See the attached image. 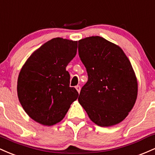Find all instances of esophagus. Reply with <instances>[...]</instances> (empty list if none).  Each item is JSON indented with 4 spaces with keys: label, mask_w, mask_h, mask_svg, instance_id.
<instances>
[{
    "label": "esophagus",
    "mask_w": 155,
    "mask_h": 155,
    "mask_svg": "<svg viewBox=\"0 0 155 155\" xmlns=\"http://www.w3.org/2000/svg\"><path fill=\"white\" fill-rule=\"evenodd\" d=\"M75 88H76V90L78 91V93H80V91H81V86H75Z\"/></svg>",
    "instance_id": "esophagus-1"
}]
</instances>
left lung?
Returning <instances> with one entry per match:
<instances>
[{"label":"left lung","mask_w":155,"mask_h":155,"mask_svg":"<svg viewBox=\"0 0 155 155\" xmlns=\"http://www.w3.org/2000/svg\"><path fill=\"white\" fill-rule=\"evenodd\" d=\"M78 53L88 77L79 103L98 126L119 124L138 96V81L130 60L119 46L98 36L79 40Z\"/></svg>","instance_id":"left-lung-1"}]
</instances>
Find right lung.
I'll list each match as a JSON object with an SVG mask.
<instances>
[{
    "mask_svg": "<svg viewBox=\"0 0 155 155\" xmlns=\"http://www.w3.org/2000/svg\"><path fill=\"white\" fill-rule=\"evenodd\" d=\"M77 48V41L54 38L35 50L22 66L17 96L26 114L36 122L45 126L60 122L78 99L66 70Z\"/></svg>",
    "mask_w": 155,
    "mask_h": 155,
    "instance_id": "obj_1",
    "label": "right lung"
}]
</instances>
